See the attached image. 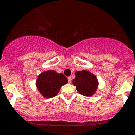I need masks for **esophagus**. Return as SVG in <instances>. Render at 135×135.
<instances>
[{"label": "esophagus", "mask_w": 135, "mask_h": 135, "mask_svg": "<svg viewBox=\"0 0 135 135\" xmlns=\"http://www.w3.org/2000/svg\"><path fill=\"white\" fill-rule=\"evenodd\" d=\"M68 81H69V83H71V81H72V78H71V77H68Z\"/></svg>", "instance_id": "obj_1"}]
</instances>
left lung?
<instances>
[{
  "label": "left lung",
  "mask_w": 135,
  "mask_h": 135,
  "mask_svg": "<svg viewBox=\"0 0 135 135\" xmlns=\"http://www.w3.org/2000/svg\"><path fill=\"white\" fill-rule=\"evenodd\" d=\"M75 78L73 79V84L77 92L85 97H92L97 92L98 81L96 75L86 70L75 72Z\"/></svg>",
  "instance_id": "1"
}]
</instances>
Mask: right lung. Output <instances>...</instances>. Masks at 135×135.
Returning a JSON list of instances; mask_svg holds the SVG:
<instances>
[{
	"mask_svg": "<svg viewBox=\"0 0 135 135\" xmlns=\"http://www.w3.org/2000/svg\"><path fill=\"white\" fill-rule=\"evenodd\" d=\"M67 83V78L62 73L49 70L38 75L36 87L43 97L50 98L57 95L60 88Z\"/></svg>",
	"mask_w": 135,
	"mask_h": 135,
	"instance_id": "1",
	"label": "right lung"
}]
</instances>
